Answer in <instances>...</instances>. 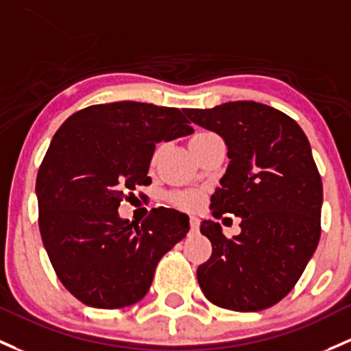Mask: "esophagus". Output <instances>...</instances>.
Instances as JSON below:
<instances>
[{
    "instance_id": "esophagus-1",
    "label": "esophagus",
    "mask_w": 351,
    "mask_h": 351,
    "mask_svg": "<svg viewBox=\"0 0 351 351\" xmlns=\"http://www.w3.org/2000/svg\"><path fill=\"white\" fill-rule=\"evenodd\" d=\"M190 230L191 232L198 230V219H197V217H190Z\"/></svg>"
}]
</instances>
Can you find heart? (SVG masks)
Wrapping results in <instances>:
<instances>
[{
	"mask_svg": "<svg viewBox=\"0 0 351 351\" xmlns=\"http://www.w3.org/2000/svg\"><path fill=\"white\" fill-rule=\"evenodd\" d=\"M200 136L204 134H198L195 138H200ZM169 202L175 206H178V208L190 210L191 212V210L200 208L202 204H204V195L200 191H176V193H173L169 197Z\"/></svg>",
	"mask_w": 351,
	"mask_h": 351,
	"instance_id": "b5f03b06",
	"label": "heart"
}]
</instances>
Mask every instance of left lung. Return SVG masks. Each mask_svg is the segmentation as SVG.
Here are the masks:
<instances>
[{
  "instance_id": "left-lung-1",
  "label": "left lung",
  "mask_w": 351,
  "mask_h": 351,
  "mask_svg": "<svg viewBox=\"0 0 351 351\" xmlns=\"http://www.w3.org/2000/svg\"><path fill=\"white\" fill-rule=\"evenodd\" d=\"M185 114L228 147L230 165L210 205L213 217L242 219V232L232 239L219 223L202 222L212 257L198 267V284L220 308H271L300 281L322 235L323 183L308 138L287 114L254 101Z\"/></svg>"
}]
</instances>
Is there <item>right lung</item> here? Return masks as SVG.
<instances>
[{
	"mask_svg": "<svg viewBox=\"0 0 351 351\" xmlns=\"http://www.w3.org/2000/svg\"><path fill=\"white\" fill-rule=\"evenodd\" d=\"M188 124L176 108L123 101L77 110L55 132L36 175L38 227L55 274L84 304L141 301L161 257L186 235L178 210L153 208L136 223L117 208L151 183L156 143L191 134Z\"/></svg>",
	"mask_w": 351,
	"mask_h": 351,
	"instance_id": "right-lung-1",
	"label": "right lung"
}]
</instances>
